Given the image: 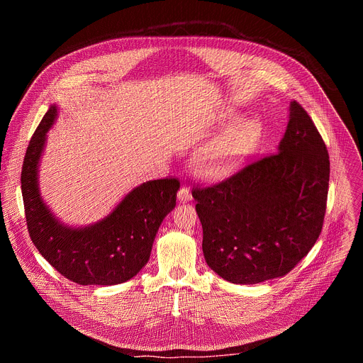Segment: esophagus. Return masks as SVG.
<instances>
[{
	"mask_svg": "<svg viewBox=\"0 0 363 363\" xmlns=\"http://www.w3.org/2000/svg\"><path fill=\"white\" fill-rule=\"evenodd\" d=\"M178 199H179V201H182V202H188V201H191V199H192V194H191V191H189L188 188L182 186V188L178 191Z\"/></svg>",
	"mask_w": 363,
	"mask_h": 363,
	"instance_id": "esophagus-1",
	"label": "esophagus"
}]
</instances>
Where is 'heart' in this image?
<instances>
[{
  "label": "heart",
  "instance_id": "b5f03b06",
  "mask_svg": "<svg viewBox=\"0 0 363 363\" xmlns=\"http://www.w3.org/2000/svg\"><path fill=\"white\" fill-rule=\"evenodd\" d=\"M235 119V115L228 113L224 123L231 125ZM260 133L262 128L254 121H244L225 128L199 152L195 160L198 171L208 178L228 175L254 149Z\"/></svg>",
  "mask_w": 363,
  "mask_h": 363
}]
</instances>
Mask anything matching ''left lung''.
Returning a JSON list of instances; mask_svg holds the SVG:
<instances>
[{
    "label": "left lung",
    "instance_id": "obj_1",
    "mask_svg": "<svg viewBox=\"0 0 363 363\" xmlns=\"http://www.w3.org/2000/svg\"><path fill=\"white\" fill-rule=\"evenodd\" d=\"M329 174L325 140L294 100L277 153L220 182L194 184L206 264L234 284L290 273L322 233Z\"/></svg>",
    "mask_w": 363,
    "mask_h": 363
}]
</instances>
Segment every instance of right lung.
<instances>
[{
	"label": "right lung",
	"mask_w": 363,
	"mask_h": 363,
	"mask_svg": "<svg viewBox=\"0 0 363 363\" xmlns=\"http://www.w3.org/2000/svg\"><path fill=\"white\" fill-rule=\"evenodd\" d=\"M57 109L51 106L30 139L21 192L31 241L62 276L82 286H113L130 280L147 263L155 235L175 208L178 178L145 182L130 191L112 214L86 228L62 225L47 210L37 184L45 133Z\"/></svg>",
	"instance_id": "1"
}]
</instances>
